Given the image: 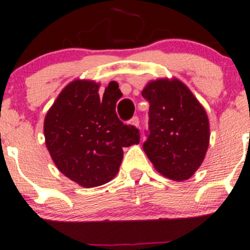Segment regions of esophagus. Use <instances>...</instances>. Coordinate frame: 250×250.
<instances>
[{
    "mask_svg": "<svg viewBox=\"0 0 250 250\" xmlns=\"http://www.w3.org/2000/svg\"><path fill=\"white\" fill-rule=\"evenodd\" d=\"M130 125H134V127H139V118L137 117V116H134V117L130 120Z\"/></svg>",
    "mask_w": 250,
    "mask_h": 250,
    "instance_id": "34e87169",
    "label": "esophagus"
}]
</instances>
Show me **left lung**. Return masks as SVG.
I'll use <instances>...</instances> for the list:
<instances>
[{
  "label": "left lung",
  "mask_w": 250,
  "mask_h": 250,
  "mask_svg": "<svg viewBox=\"0 0 250 250\" xmlns=\"http://www.w3.org/2000/svg\"><path fill=\"white\" fill-rule=\"evenodd\" d=\"M142 96L149 102L144 151L158 172L172 180H188L208 149L209 122L204 106L176 78L149 81Z\"/></svg>",
  "instance_id": "left-lung-1"
}]
</instances>
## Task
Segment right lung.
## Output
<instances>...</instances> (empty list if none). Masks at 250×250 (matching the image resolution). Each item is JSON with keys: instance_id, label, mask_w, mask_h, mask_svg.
Here are the masks:
<instances>
[{"instance_id": "add662e5", "label": "right lung", "mask_w": 250, "mask_h": 250, "mask_svg": "<svg viewBox=\"0 0 250 250\" xmlns=\"http://www.w3.org/2000/svg\"><path fill=\"white\" fill-rule=\"evenodd\" d=\"M99 90L93 80L71 81L44 118L51 159L66 178L86 188L111 181L120 170L123 148L139 143V130L116 114L117 86L104 91L102 99Z\"/></svg>"}]
</instances>
